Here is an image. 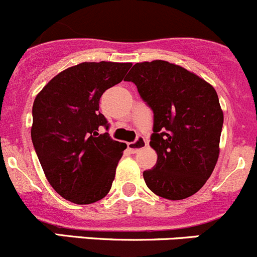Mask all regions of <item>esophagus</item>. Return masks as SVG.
I'll return each instance as SVG.
<instances>
[{
  "instance_id": "obj_1",
  "label": "esophagus",
  "mask_w": 257,
  "mask_h": 257,
  "mask_svg": "<svg viewBox=\"0 0 257 257\" xmlns=\"http://www.w3.org/2000/svg\"><path fill=\"white\" fill-rule=\"evenodd\" d=\"M145 145H147V141H145V138L143 136H139L136 141L132 142V143H128V149L131 150L132 153H138L139 150L143 149Z\"/></svg>"
}]
</instances>
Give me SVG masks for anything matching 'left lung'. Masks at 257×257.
Instances as JSON below:
<instances>
[{"label": "left lung", "instance_id": "1", "mask_svg": "<svg viewBox=\"0 0 257 257\" xmlns=\"http://www.w3.org/2000/svg\"><path fill=\"white\" fill-rule=\"evenodd\" d=\"M128 82L154 113L150 147L157 164L145 170L148 188L181 200L203 188L217 158L224 114L216 90L188 69L167 61L134 64Z\"/></svg>", "mask_w": 257, "mask_h": 257}]
</instances>
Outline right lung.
<instances>
[{"label": "right lung", "instance_id": "1", "mask_svg": "<svg viewBox=\"0 0 257 257\" xmlns=\"http://www.w3.org/2000/svg\"><path fill=\"white\" fill-rule=\"evenodd\" d=\"M132 63L83 62L53 77L33 102L32 143L46 178L66 200L79 205L109 193L125 143L113 141L99 99Z\"/></svg>", "mask_w": 257, "mask_h": 257}]
</instances>
